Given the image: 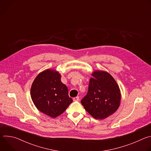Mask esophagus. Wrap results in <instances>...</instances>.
Masks as SVG:
<instances>
[{"label":"esophagus","mask_w":151,"mask_h":151,"mask_svg":"<svg viewBox=\"0 0 151 151\" xmlns=\"http://www.w3.org/2000/svg\"><path fill=\"white\" fill-rule=\"evenodd\" d=\"M79 100V97L78 96L75 97H74V98L73 99V101H78Z\"/></svg>","instance_id":"1"}]
</instances>
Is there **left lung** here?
<instances>
[{
  "label": "left lung",
  "mask_w": 151,
  "mask_h": 151,
  "mask_svg": "<svg viewBox=\"0 0 151 151\" xmlns=\"http://www.w3.org/2000/svg\"><path fill=\"white\" fill-rule=\"evenodd\" d=\"M92 75L88 93L81 103L95 119H104L118 109L121 100L120 90L114 78L107 72L95 71Z\"/></svg>",
  "instance_id": "1"
}]
</instances>
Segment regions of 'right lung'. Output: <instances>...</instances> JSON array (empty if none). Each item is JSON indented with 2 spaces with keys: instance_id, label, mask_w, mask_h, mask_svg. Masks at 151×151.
<instances>
[{
  "instance_id": "right-lung-1",
  "label": "right lung",
  "mask_w": 151,
  "mask_h": 151,
  "mask_svg": "<svg viewBox=\"0 0 151 151\" xmlns=\"http://www.w3.org/2000/svg\"><path fill=\"white\" fill-rule=\"evenodd\" d=\"M58 72L46 70L39 74L31 88L32 99L39 111L52 118L63 114L73 101Z\"/></svg>"
}]
</instances>
